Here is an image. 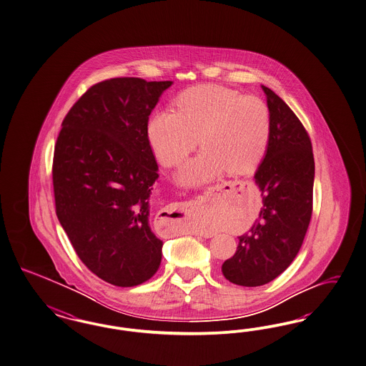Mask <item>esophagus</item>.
Returning <instances> with one entry per match:
<instances>
[{"label": "esophagus", "instance_id": "34e87169", "mask_svg": "<svg viewBox=\"0 0 366 366\" xmlns=\"http://www.w3.org/2000/svg\"><path fill=\"white\" fill-rule=\"evenodd\" d=\"M174 211L179 212V213H187V209H184V208H178V209H174Z\"/></svg>", "mask_w": 366, "mask_h": 366}]
</instances>
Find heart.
I'll list each match as a JSON object with an SVG mask.
<instances>
[{
	"mask_svg": "<svg viewBox=\"0 0 366 366\" xmlns=\"http://www.w3.org/2000/svg\"><path fill=\"white\" fill-rule=\"evenodd\" d=\"M271 117L257 97L214 84L182 92L176 112L155 111L147 122V139L157 161L165 167L181 165L199 144L202 150L178 173L187 187L208 182L225 169L240 173L266 153Z\"/></svg>",
	"mask_w": 366,
	"mask_h": 366,
	"instance_id": "obj_1",
	"label": "heart"
}]
</instances>
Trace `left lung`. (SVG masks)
<instances>
[{"label": "left lung", "mask_w": 366, "mask_h": 366, "mask_svg": "<svg viewBox=\"0 0 366 366\" xmlns=\"http://www.w3.org/2000/svg\"><path fill=\"white\" fill-rule=\"evenodd\" d=\"M262 89L271 117L266 154L254 177L263 207L222 267L227 280L244 287L263 286L287 269L300 252L312 212L315 165L309 134L272 89Z\"/></svg>", "instance_id": "1"}]
</instances>
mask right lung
I'll use <instances>...</instances> for the list:
<instances>
[{
    "mask_svg": "<svg viewBox=\"0 0 366 366\" xmlns=\"http://www.w3.org/2000/svg\"><path fill=\"white\" fill-rule=\"evenodd\" d=\"M173 81H100L61 123L52 167L56 214L80 260L118 287L154 275L162 240L152 232L150 196L158 165L149 115Z\"/></svg>",
    "mask_w": 366,
    "mask_h": 366,
    "instance_id": "1",
    "label": "right lung"
}]
</instances>
